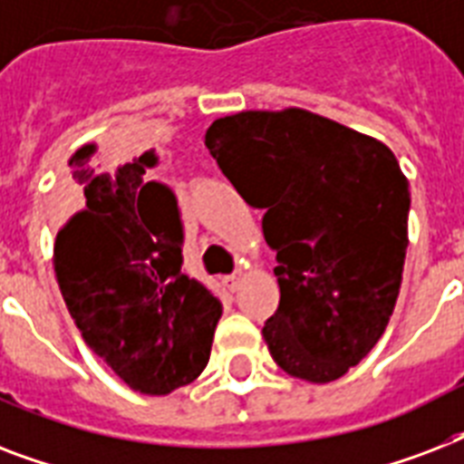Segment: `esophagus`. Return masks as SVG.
I'll return each mask as SVG.
<instances>
[{
  "instance_id": "esophagus-1",
  "label": "esophagus",
  "mask_w": 464,
  "mask_h": 464,
  "mask_svg": "<svg viewBox=\"0 0 464 464\" xmlns=\"http://www.w3.org/2000/svg\"><path fill=\"white\" fill-rule=\"evenodd\" d=\"M240 279H243V276H240V272H238V275H231V276H226V279H224V284H226V286H228V289H231V291H238V286H240Z\"/></svg>"
}]
</instances>
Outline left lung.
<instances>
[{
    "instance_id": "8db88e82",
    "label": "left lung",
    "mask_w": 464,
    "mask_h": 464,
    "mask_svg": "<svg viewBox=\"0 0 464 464\" xmlns=\"http://www.w3.org/2000/svg\"><path fill=\"white\" fill-rule=\"evenodd\" d=\"M204 144L276 250V366L332 382L388 327L402 284L410 182L382 141L301 108L218 118Z\"/></svg>"
}]
</instances>
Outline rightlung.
<instances>
[{
	"mask_svg": "<svg viewBox=\"0 0 464 464\" xmlns=\"http://www.w3.org/2000/svg\"><path fill=\"white\" fill-rule=\"evenodd\" d=\"M96 144L69 159L54 275L83 342L141 395L202 373L221 304L182 275L178 199L149 178L151 151L103 170Z\"/></svg>",
	"mask_w": 464,
	"mask_h": 464,
	"instance_id": "1",
	"label": "right lung"
}]
</instances>
